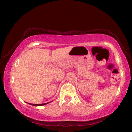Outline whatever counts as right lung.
Masks as SVG:
<instances>
[{
    "mask_svg": "<svg viewBox=\"0 0 132 132\" xmlns=\"http://www.w3.org/2000/svg\"><path fill=\"white\" fill-rule=\"evenodd\" d=\"M48 103H43V104H31V103H29V104H31L32 106H43V105H45V104H47Z\"/></svg>",
    "mask_w": 132,
    "mask_h": 132,
    "instance_id": "obj_1",
    "label": "right lung"
}]
</instances>
